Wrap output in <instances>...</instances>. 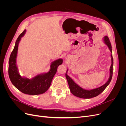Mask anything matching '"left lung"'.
I'll list each match as a JSON object with an SVG mask.
<instances>
[{"label": "left lung", "mask_w": 126, "mask_h": 126, "mask_svg": "<svg viewBox=\"0 0 126 126\" xmlns=\"http://www.w3.org/2000/svg\"><path fill=\"white\" fill-rule=\"evenodd\" d=\"M104 40L105 43L108 47L109 50L112 53L111 45V43H110L109 38L107 36H105ZM111 64L110 68V77L108 80L105 83V84L96 89H91L90 90L82 89V88L79 87L77 84H76V83L73 81V80H72L69 76L67 75V72L68 70H67V72L66 73V77L67 80L68 85H69V89L71 93L73 94L74 96L76 97L81 98H84V99H89L93 97H95L98 96L99 94H100L102 91L106 89V88L108 86L110 81L111 80L112 74H113L112 68H113V59L112 54H111Z\"/></svg>", "instance_id": "obj_1"}]
</instances>
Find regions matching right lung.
Wrapping results in <instances>:
<instances>
[{
	"label": "right lung",
	"mask_w": 126,
	"mask_h": 126,
	"mask_svg": "<svg viewBox=\"0 0 126 126\" xmlns=\"http://www.w3.org/2000/svg\"><path fill=\"white\" fill-rule=\"evenodd\" d=\"M25 32L26 30L19 36L15 47L11 53L9 59V77L14 86L22 93L30 95L44 94L50 87L57 68L63 63V59H59L52 62L50 65V69L47 73L38 75L32 79L21 77L16 66V57L19 43Z\"/></svg>",
	"instance_id": "right-lung-1"
}]
</instances>
